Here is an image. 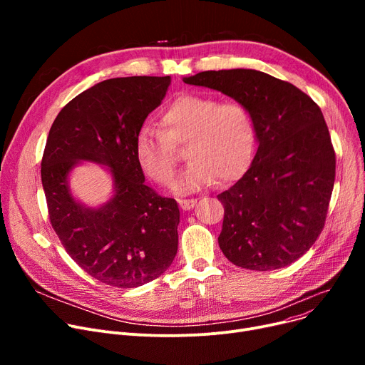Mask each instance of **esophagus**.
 I'll use <instances>...</instances> for the list:
<instances>
[{
  "label": "esophagus",
  "instance_id": "obj_1",
  "mask_svg": "<svg viewBox=\"0 0 365 365\" xmlns=\"http://www.w3.org/2000/svg\"><path fill=\"white\" fill-rule=\"evenodd\" d=\"M195 204H197V200H179V205H180L182 210L194 208Z\"/></svg>",
  "mask_w": 365,
  "mask_h": 365
}]
</instances>
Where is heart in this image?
I'll return each mask as SVG.
<instances>
[{"instance_id":"1","label":"heart","mask_w":365,"mask_h":365,"mask_svg":"<svg viewBox=\"0 0 365 365\" xmlns=\"http://www.w3.org/2000/svg\"><path fill=\"white\" fill-rule=\"evenodd\" d=\"M161 128L143 125L134 140L142 170L158 183H168L178 164V148L187 145L189 165L173 183L178 192H194L219 179L238 180L250 167L256 149L252 112L240 102L185 93L160 115Z\"/></svg>"}]
</instances>
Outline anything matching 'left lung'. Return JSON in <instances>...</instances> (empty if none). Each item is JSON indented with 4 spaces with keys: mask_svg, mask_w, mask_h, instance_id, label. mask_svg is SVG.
<instances>
[{
    "mask_svg": "<svg viewBox=\"0 0 365 365\" xmlns=\"http://www.w3.org/2000/svg\"><path fill=\"white\" fill-rule=\"evenodd\" d=\"M186 84L217 90L252 112L259 148L245 175L217 198L219 245L234 264L274 271L319 237L336 178V153L319 106L296 86L255 69L205 71Z\"/></svg>",
    "mask_w": 365,
    "mask_h": 365,
    "instance_id": "8db88e82",
    "label": "left lung"
}]
</instances>
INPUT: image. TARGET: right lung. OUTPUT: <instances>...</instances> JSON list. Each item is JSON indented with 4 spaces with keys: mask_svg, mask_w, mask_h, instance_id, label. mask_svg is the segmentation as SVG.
<instances>
[{
    "mask_svg": "<svg viewBox=\"0 0 365 365\" xmlns=\"http://www.w3.org/2000/svg\"><path fill=\"white\" fill-rule=\"evenodd\" d=\"M170 83V76H125L93 86L59 112L44 149L41 180L54 232L81 269L120 289L158 278L178 253V202L145 185L134 153L138 131ZM81 160L111 173L114 195L101 207L70 194L67 178Z\"/></svg>",
    "mask_w": 365,
    "mask_h": 365,
    "instance_id": "right-lung-1",
    "label": "right lung"
}]
</instances>
